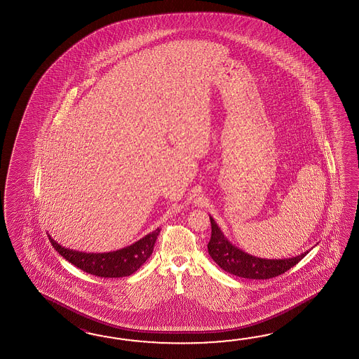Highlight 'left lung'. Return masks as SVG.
Here are the masks:
<instances>
[{"label": "left lung", "mask_w": 359, "mask_h": 359, "mask_svg": "<svg viewBox=\"0 0 359 359\" xmlns=\"http://www.w3.org/2000/svg\"><path fill=\"white\" fill-rule=\"evenodd\" d=\"M212 223V237L208 244V252L212 259L224 271L231 275L238 276L249 280H267L276 276L283 275L286 271L298 264L309 252L306 250L300 255L283 259H266L250 255L243 252L237 246L229 243L224 236L218 224L209 215Z\"/></svg>", "instance_id": "obj_1"}]
</instances>
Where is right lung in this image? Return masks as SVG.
I'll return each instance as SVG.
<instances>
[{"label": "right lung", "mask_w": 359, "mask_h": 359, "mask_svg": "<svg viewBox=\"0 0 359 359\" xmlns=\"http://www.w3.org/2000/svg\"><path fill=\"white\" fill-rule=\"evenodd\" d=\"M159 232L161 229H156L135 244L109 252H76L57 244L50 235L48 238L62 258L83 272L104 278H116L135 273L150 258Z\"/></svg>", "instance_id": "obj_1"}]
</instances>
